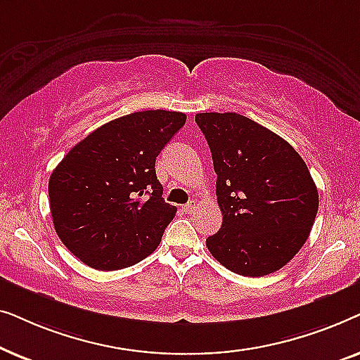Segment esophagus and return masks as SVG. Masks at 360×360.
<instances>
[{
	"mask_svg": "<svg viewBox=\"0 0 360 360\" xmlns=\"http://www.w3.org/2000/svg\"><path fill=\"white\" fill-rule=\"evenodd\" d=\"M195 208H196V203H195L193 200H191V201H188V203L184 206V211H185L186 214H190V213H193Z\"/></svg>",
	"mask_w": 360,
	"mask_h": 360,
	"instance_id": "34e87169",
	"label": "esophagus"
}]
</instances>
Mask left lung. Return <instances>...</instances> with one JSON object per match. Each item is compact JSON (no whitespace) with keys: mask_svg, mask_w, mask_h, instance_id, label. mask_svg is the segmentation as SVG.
I'll return each instance as SVG.
<instances>
[{"mask_svg":"<svg viewBox=\"0 0 360 360\" xmlns=\"http://www.w3.org/2000/svg\"><path fill=\"white\" fill-rule=\"evenodd\" d=\"M195 121L213 157L223 213L206 248L244 277L277 272L302 249L318 213L307 164L287 141L238 112H200Z\"/></svg>","mask_w":360,"mask_h":360,"instance_id":"left-lung-1","label":"left lung"}]
</instances>
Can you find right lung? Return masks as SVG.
<instances>
[{"label":"right lung","mask_w":360,"mask_h":360,"mask_svg":"<svg viewBox=\"0 0 360 360\" xmlns=\"http://www.w3.org/2000/svg\"><path fill=\"white\" fill-rule=\"evenodd\" d=\"M185 121L184 112L165 110L117 117L72 147L52 172L53 228L88 267H131L160 244L176 208L162 198L155 157Z\"/></svg>","instance_id":"add662e5"}]
</instances>
